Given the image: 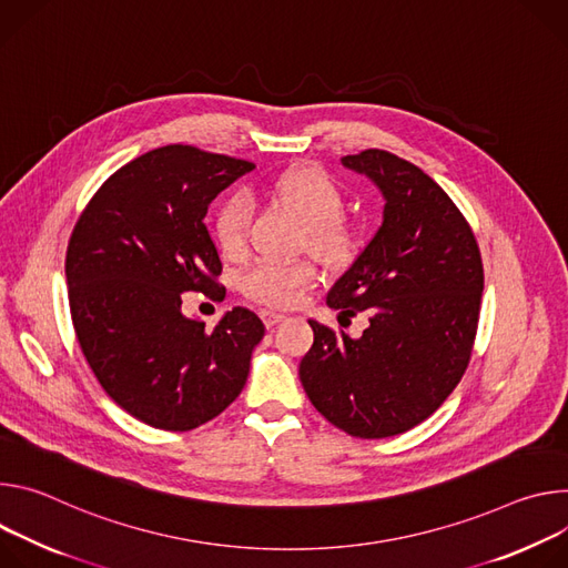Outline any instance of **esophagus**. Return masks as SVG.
Returning a JSON list of instances; mask_svg holds the SVG:
<instances>
[{
    "mask_svg": "<svg viewBox=\"0 0 568 568\" xmlns=\"http://www.w3.org/2000/svg\"><path fill=\"white\" fill-rule=\"evenodd\" d=\"M260 316H262V321H264V325L268 327V329H273L275 325H280L286 316H284V313H277V311H268V308H264L262 313H260Z\"/></svg>",
    "mask_w": 568,
    "mask_h": 568,
    "instance_id": "esophagus-1",
    "label": "esophagus"
}]
</instances>
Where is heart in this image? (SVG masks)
I'll use <instances>...</instances> for the list:
<instances>
[{"mask_svg":"<svg viewBox=\"0 0 568 568\" xmlns=\"http://www.w3.org/2000/svg\"><path fill=\"white\" fill-rule=\"evenodd\" d=\"M271 196L293 210L304 223L306 243L327 262H338L349 250L345 230L343 194L338 184L316 166H302L282 173L271 184ZM252 205L245 196L225 199L214 216V239L225 257H241L247 247ZM318 280V271L308 260H260L241 275V291L266 306H293L304 291Z\"/></svg>","mask_w":568,"mask_h":568,"instance_id":"obj_1","label":"heart"}]
</instances>
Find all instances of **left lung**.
Here are the masks:
<instances>
[{
  "label": "left lung",
  "mask_w": 568,
  "mask_h": 568,
  "mask_svg": "<svg viewBox=\"0 0 568 568\" xmlns=\"http://www.w3.org/2000/svg\"><path fill=\"white\" fill-rule=\"evenodd\" d=\"M386 199L384 223L327 293L343 316L367 311L361 338L316 321L300 363L306 397L341 430L379 439L430 417L469 365L483 297L476 236L447 192L382 149L345 155Z\"/></svg>",
  "instance_id": "8db88e82"
}]
</instances>
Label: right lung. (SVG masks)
Here are the masks:
<instances>
[{
  "instance_id": "right-lung-1",
  "label": "right lung",
  "mask_w": 568,
  "mask_h": 568,
  "mask_svg": "<svg viewBox=\"0 0 568 568\" xmlns=\"http://www.w3.org/2000/svg\"><path fill=\"white\" fill-rule=\"evenodd\" d=\"M252 162L169 144L114 171L70 236L72 323L101 388L140 422L192 430L243 390L264 323L234 306L207 329L182 316V293L223 300L210 203Z\"/></svg>"
}]
</instances>
